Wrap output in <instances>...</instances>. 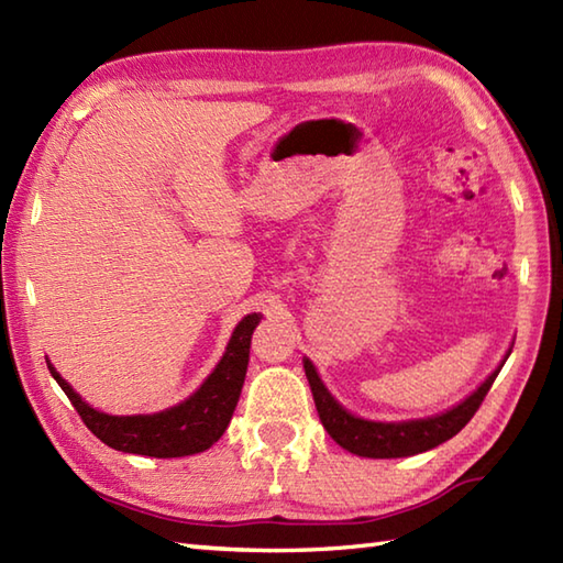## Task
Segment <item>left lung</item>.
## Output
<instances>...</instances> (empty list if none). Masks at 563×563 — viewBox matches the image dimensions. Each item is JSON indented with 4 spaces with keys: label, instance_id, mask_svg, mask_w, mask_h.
<instances>
[{
    "label": "left lung",
    "instance_id": "1",
    "mask_svg": "<svg viewBox=\"0 0 563 563\" xmlns=\"http://www.w3.org/2000/svg\"><path fill=\"white\" fill-rule=\"evenodd\" d=\"M512 345L506 351L504 361L488 375L479 387H476L470 397H464L460 404L450 406V409L423 416V418H409V421H369V418L357 416L345 409V406L333 397L324 379L319 377L314 363L305 355V375L312 389V397L317 404V413L321 426L327 433L339 442L343 450H349L357 457L369 460H394V457H411V454L426 452L438 448L440 442L457 435L460 430L472 421V416L479 409L486 391L492 389L494 379L498 377L500 367L508 361Z\"/></svg>",
    "mask_w": 563,
    "mask_h": 563
}]
</instances>
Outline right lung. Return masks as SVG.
<instances>
[{"mask_svg": "<svg viewBox=\"0 0 563 563\" xmlns=\"http://www.w3.org/2000/svg\"><path fill=\"white\" fill-rule=\"evenodd\" d=\"M261 319V312H251L239 321L230 341H227L220 363L214 365L206 382L188 399L157 413L115 416L93 409L91 404L84 401L71 389L69 382L63 379V375L57 373L47 357L45 363L51 367V375L57 385L69 397L71 406L81 416V421L109 448L157 460L188 457V454H198L212 448L222 438L227 426H230L239 394H242L244 387L251 333H254Z\"/></svg>", "mask_w": 563, "mask_h": 563, "instance_id": "obj_1", "label": "right lung"}]
</instances>
